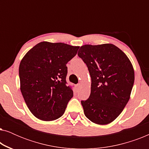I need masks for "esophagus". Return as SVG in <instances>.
Instances as JSON below:
<instances>
[{
  "label": "esophagus",
  "instance_id": "1",
  "mask_svg": "<svg viewBox=\"0 0 149 149\" xmlns=\"http://www.w3.org/2000/svg\"><path fill=\"white\" fill-rule=\"evenodd\" d=\"M81 83H79V84L77 85V90H79V89H81Z\"/></svg>",
  "mask_w": 149,
  "mask_h": 149
}]
</instances>
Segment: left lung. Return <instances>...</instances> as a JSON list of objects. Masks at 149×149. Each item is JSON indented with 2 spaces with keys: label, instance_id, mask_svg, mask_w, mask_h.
<instances>
[{
  "label": "left lung",
  "instance_id": "left-lung-1",
  "mask_svg": "<svg viewBox=\"0 0 149 149\" xmlns=\"http://www.w3.org/2000/svg\"><path fill=\"white\" fill-rule=\"evenodd\" d=\"M78 56L91 79L89 98L81 101L85 115L93 123L107 125L119 116L129 101L134 70L127 56L113 44L81 47Z\"/></svg>",
  "mask_w": 149,
  "mask_h": 149
}]
</instances>
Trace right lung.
<instances>
[{
	"mask_svg": "<svg viewBox=\"0 0 149 149\" xmlns=\"http://www.w3.org/2000/svg\"><path fill=\"white\" fill-rule=\"evenodd\" d=\"M79 47L40 42L28 51L19 67L20 90L32 115L50 121L62 117L73 91L66 81V64Z\"/></svg>",
	"mask_w": 149,
	"mask_h": 149,
	"instance_id": "add662e5",
	"label": "right lung"
}]
</instances>
